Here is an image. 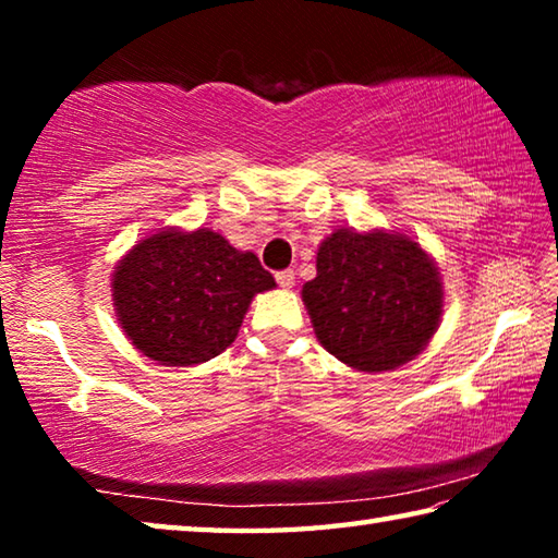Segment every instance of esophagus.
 <instances>
[{"label":"esophagus","mask_w":558,"mask_h":558,"mask_svg":"<svg viewBox=\"0 0 558 558\" xmlns=\"http://www.w3.org/2000/svg\"><path fill=\"white\" fill-rule=\"evenodd\" d=\"M276 280H278V286L280 288H286V290H290L292 286H295V270H280V272H276Z\"/></svg>","instance_id":"34e87169"}]
</instances>
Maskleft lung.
I'll list each match as a JSON object with an SVG mask.
<instances>
[{"label":"left lung","mask_w":558,"mask_h":558,"mask_svg":"<svg viewBox=\"0 0 558 558\" xmlns=\"http://www.w3.org/2000/svg\"><path fill=\"white\" fill-rule=\"evenodd\" d=\"M315 335L359 372H389L428 344L442 315L436 263L403 233L337 229L302 286Z\"/></svg>","instance_id":"obj_1"}]
</instances>
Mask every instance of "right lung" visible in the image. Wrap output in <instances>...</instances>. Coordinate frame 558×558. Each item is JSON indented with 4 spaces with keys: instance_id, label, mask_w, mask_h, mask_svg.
<instances>
[{
    "instance_id": "obj_1",
    "label": "right lung",
    "mask_w": 558,
    "mask_h": 558,
    "mask_svg": "<svg viewBox=\"0 0 558 558\" xmlns=\"http://www.w3.org/2000/svg\"><path fill=\"white\" fill-rule=\"evenodd\" d=\"M276 288L251 251L209 229H165L140 241L112 272L122 329L165 366L209 362L229 347L253 295Z\"/></svg>"
}]
</instances>
